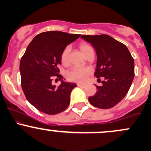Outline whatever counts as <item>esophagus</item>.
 <instances>
[{"mask_svg": "<svg viewBox=\"0 0 151 151\" xmlns=\"http://www.w3.org/2000/svg\"><path fill=\"white\" fill-rule=\"evenodd\" d=\"M77 86H80V87H84V86H86V84H81V83H78Z\"/></svg>", "mask_w": 151, "mask_h": 151, "instance_id": "34e87169", "label": "esophagus"}]
</instances>
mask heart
<instances>
[{"instance_id": "heart-1", "label": "heart", "mask_w": 151, "mask_h": 151, "mask_svg": "<svg viewBox=\"0 0 151 151\" xmlns=\"http://www.w3.org/2000/svg\"><path fill=\"white\" fill-rule=\"evenodd\" d=\"M80 49L84 56H86L91 50L92 47L86 43H82L80 45ZM70 51V47H66L62 51L61 55V62L63 65H67L69 63V53ZM92 72V70L89 67H74L72 70L69 71L67 74V78L68 80L74 82L82 83L84 82L90 74Z\"/></svg>"}]
</instances>
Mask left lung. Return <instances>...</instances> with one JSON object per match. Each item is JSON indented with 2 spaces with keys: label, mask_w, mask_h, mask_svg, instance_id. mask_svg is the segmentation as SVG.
<instances>
[{
  "label": "left lung",
  "mask_w": 151,
  "mask_h": 151,
  "mask_svg": "<svg viewBox=\"0 0 151 151\" xmlns=\"http://www.w3.org/2000/svg\"><path fill=\"white\" fill-rule=\"evenodd\" d=\"M91 43L97 55L94 76L103 77L102 86H96V93L89 96L93 106L106 109L114 107L123 99L134 78V60L125 45L108 35L81 36Z\"/></svg>",
  "instance_id": "obj_1"
}]
</instances>
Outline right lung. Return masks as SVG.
I'll use <instances>...</instances> for the list:
<instances>
[{"instance_id":"right-lung-1","label":"right lung","mask_w":151,"mask_h":151,"mask_svg":"<svg viewBox=\"0 0 151 151\" xmlns=\"http://www.w3.org/2000/svg\"><path fill=\"white\" fill-rule=\"evenodd\" d=\"M80 37L60 31L38 34L27 46L20 63L21 86L26 99L37 110L53 115L68 107L70 94L77 86L62 81L58 66L67 45ZM54 78L61 79L60 86L52 85Z\"/></svg>"}]
</instances>
